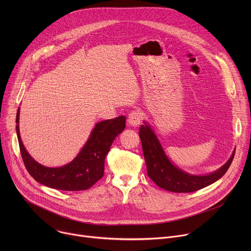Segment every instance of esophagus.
<instances>
[{
  "label": "esophagus",
  "instance_id": "esophagus-1",
  "mask_svg": "<svg viewBox=\"0 0 251 251\" xmlns=\"http://www.w3.org/2000/svg\"><path fill=\"white\" fill-rule=\"evenodd\" d=\"M141 121H142V113L138 110H133L128 115V123L133 127L139 126L141 124Z\"/></svg>",
  "mask_w": 251,
  "mask_h": 251
}]
</instances>
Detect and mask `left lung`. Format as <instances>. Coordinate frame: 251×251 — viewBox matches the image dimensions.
<instances>
[{"instance_id": "left-lung-1", "label": "left lung", "mask_w": 251, "mask_h": 251, "mask_svg": "<svg viewBox=\"0 0 251 251\" xmlns=\"http://www.w3.org/2000/svg\"><path fill=\"white\" fill-rule=\"evenodd\" d=\"M141 125L139 136L151 180L160 188L174 193H193L205 188L218 180L228 170L235 151L229 160L218 171L208 175L197 176L188 174L176 167L165 154L152 128L145 122Z\"/></svg>"}]
</instances>
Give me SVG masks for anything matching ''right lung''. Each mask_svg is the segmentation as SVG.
I'll return each mask as SVG.
<instances>
[{
  "label": "right lung",
  "instance_id": "1",
  "mask_svg": "<svg viewBox=\"0 0 251 251\" xmlns=\"http://www.w3.org/2000/svg\"><path fill=\"white\" fill-rule=\"evenodd\" d=\"M19 117L20 109L17 112L16 130L21 155L28 174L42 185L68 192L88 190L100 180L104 175L106 155L116 136L126 126L125 116L98 122L74 161L62 167L49 168L34 161L26 152L20 135Z\"/></svg>",
  "mask_w": 251,
  "mask_h": 251
}]
</instances>
